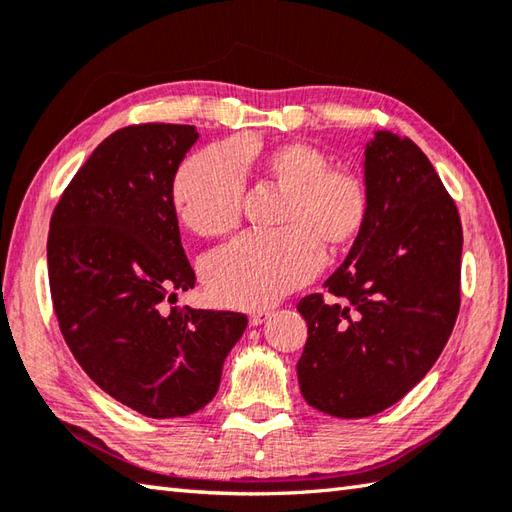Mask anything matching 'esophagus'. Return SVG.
I'll return each mask as SVG.
<instances>
[{
  "label": "esophagus",
  "instance_id": "1",
  "mask_svg": "<svg viewBox=\"0 0 512 512\" xmlns=\"http://www.w3.org/2000/svg\"><path fill=\"white\" fill-rule=\"evenodd\" d=\"M268 315V310H253V313H250V326H262Z\"/></svg>",
  "mask_w": 512,
  "mask_h": 512
}]
</instances>
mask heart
Segmentation results:
<instances>
[{"label":"heart","instance_id":"b5f03b06","mask_svg":"<svg viewBox=\"0 0 512 512\" xmlns=\"http://www.w3.org/2000/svg\"><path fill=\"white\" fill-rule=\"evenodd\" d=\"M264 184L284 193L275 235H246L206 259L204 286L228 308H262L306 284L322 266V248L339 255L364 233L370 197L364 179L330 166L322 148L279 142L242 157ZM244 177L228 146L199 150L170 186L175 215L197 237H222L239 224Z\"/></svg>","mask_w":512,"mask_h":512}]
</instances>
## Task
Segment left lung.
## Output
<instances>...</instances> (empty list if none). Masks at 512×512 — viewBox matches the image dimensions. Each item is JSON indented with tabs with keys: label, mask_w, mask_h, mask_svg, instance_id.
<instances>
[{
	"label": "left lung",
	"mask_w": 512,
	"mask_h": 512,
	"mask_svg": "<svg viewBox=\"0 0 512 512\" xmlns=\"http://www.w3.org/2000/svg\"><path fill=\"white\" fill-rule=\"evenodd\" d=\"M364 155V233L326 279L328 299L297 304L299 390L342 419L382 413L422 382L453 333L462 279V222L422 148L377 130Z\"/></svg>",
	"instance_id": "left-lung-1"
}]
</instances>
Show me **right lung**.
<instances>
[{
  "label": "right lung",
  "instance_id": "obj_1",
  "mask_svg": "<svg viewBox=\"0 0 512 512\" xmlns=\"http://www.w3.org/2000/svg\"><path fill=\"white\" fill-rule=\"evenodd\" d=\"M197 137L184 124L115 130L50 217V297L70 353L104 393L153 419L204 408L248 324L168 306L195 286L170 186Z\"/></svg>",
  "mask_w": 512,
  "mask_h": 512
}]
</instances>
